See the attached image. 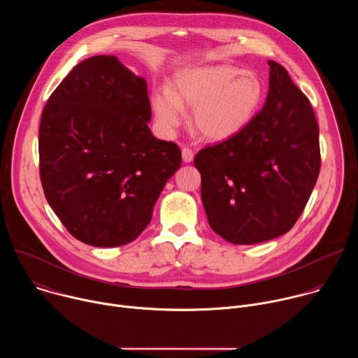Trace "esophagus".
Segmentation results:
<instances>
[{"label":"esophagus","mask_w":358,"mask_h":358,"mask_svg":"<svg viewBox=\"0 0 358 358\" xmlns=\"http://www.w3.org/2000/svg\"><path fill=\"white\" fill-rule=\"evenodd\" d=\"M181 155H182V162H184V163H191V162L194 160V152H192V150L188 148V147H184V148L181 150Z\"/></svg>","instance_id":"esophagus-1"}]
</instances>
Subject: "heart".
Masks as SVG:
<instances>
[{"label":"heart","mask_w":358,"mask_h":358,"mask_svg":"<svg viewBox=\"0 0 358 358\" xmlns=\"http://www.w3.org/2000/svg\"><path fill=\"white\" fill-rule=\"evenodd\" d=\"M264 83L252 72L231 65H210L182 71L170 89L151 94V108L162 130L174 133L192 109L191 127L202 140L222 143L243 131L264 100Z\"/></svg>","instance_id":"heart-1"}]
</instances>
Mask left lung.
I'll return each instance as SVG.
<instances>
[{"label": "left lung", "instance_id": "obj_1", "mask_svg": "<svg viewBox=\"0 0 358 358\" xmlns=\"http://www.w3.org/2000/svg\"><path fill=\"white\" fill-rule=\"evenodd\" d=\"M268 64L262 110L238 136L202 148L194 159L210 227L235 245L290 231L320 171L319 124L310 101L282 65Z\"/></svg>", "mask_w": 358, "mask_h": 358}]
</instances>
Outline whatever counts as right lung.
Returning a JSON list of instances; mask_svg holds the SVG:
<instances>
[{
  "instance_id": "1",
  "label": "right lung",
  "mask_w": 358,
  "mask_h": 358,
  "mask_svg": "<svg viewBox=\"0 0 358 358\" xmlns=\"http://www.w3.org/2000/svg\"><path fill=\"white\" fill-rule=\"evenodd\" d=\"M147 83L116 57L76 65L50 94L39 126L46 201L80 242L134 241L181 166V151L148 129Z\"/></svg>"
}]
</instances>
